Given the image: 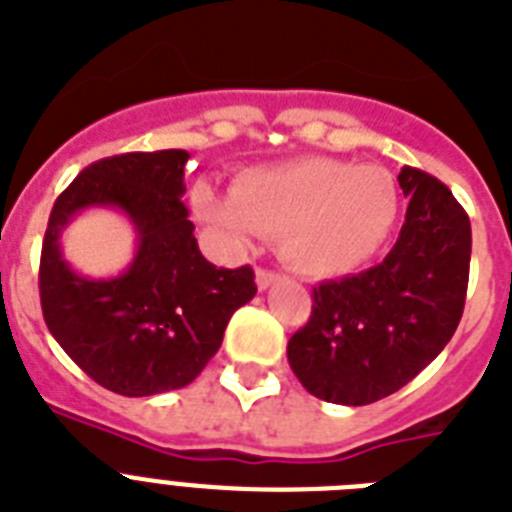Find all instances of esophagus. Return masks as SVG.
<instances>
[{
    "label": "esophagus",
    "mask_w": 512,
    "mask_h": 512,
    "mask_svg": "<svg viewBox=\"0 0 512 512\" xmlns=\"http://www.w3.org/2000/svg\"><path fill=\"white\" fill-rule=\"evenodd\" d=\"M282 274L277 272H269V269H259L256 272V285H259V290H266V287H272L274 282H280Z\"/></svg>",
    "instance_id": "esophagus-1"
}]
</instances>
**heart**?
I'll use <instances>...</instances> for the list:
<instances>
[{"label":"heart","mask_w":512,"mask_h":512,"mask_svg":"<svg viewBox=\"0 0 512 512\" xmlns=\"http://www.w3.org/2000/svg\"><path fill=\"white\" fill-rule=\"evenodd\" d=\"M193 206L238 246L282 235V256L308 277H342L369 264L398 225L400 190L377 164L329 156L240 172L230 193L198 183Z\"/></svg>","instance_id":"heart-1"}]
</instances>
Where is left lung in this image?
Returning <instances> with one entry per match:
<instances>
[{"instance_id":"left-lung-1","label":"left lung","mask_w":512,"mask_h":512,"mask_svg":"<svg viewBox=\"0 0 512 512\" xmlns=\"http://www.w3.org/2000/svg\"><path fill=\"white\" fill-rule=\"evenodd\" d=\"M403 230L382 264L314 287L306 327L287 342L290 369L314 398L369 405L442 353L466 306L471 222L447 185L416 167Z\"/></svg>"}]
</instances>
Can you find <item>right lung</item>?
Here are the masks:
<instances>
[{"label": "right lung", "mask_w": 512, "mask_h": 512, "mask_svg": "<svg viewBox=\"0 0 512 512\" xmlns=\"http://www.w3.org/2000/svg\"><path fill=\"white\" fill-rule=\"evenodd\" d=\"M188 151L107 156L62 190L41 246V311L54 340L101 387L146 398L180 390L222 345L227 322L256 295L251 266L222 269L198 251L183 204ZM109 205L131 219L139 248L117 278H83L58 238L83 208Z\"/></svg>", "instance_id": "right-lung-1"}]
</instances>
